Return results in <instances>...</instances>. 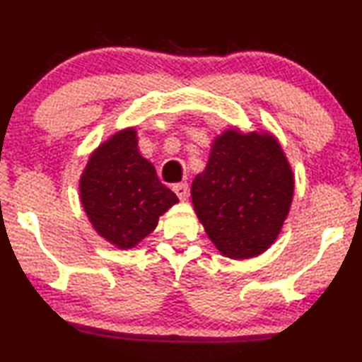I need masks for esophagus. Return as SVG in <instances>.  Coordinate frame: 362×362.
Masks as SVG:
<instances>
[{"label": "esophagus", "instance_id": "obj_1", "mask_svg": "<svg viewBox=\"0 0 362 362\" xmlns=\"http://www.w3.org/2000/svg\"><path fill=\"white\" fill-rule=\"evenodd\" d=\"M173 191L176 192V196L180 197L181 201H186L187 194H189V189H187L186 182H176V185H173Z\"/></svg>", "mask_w": 362, "mask_h": 362}]
</instances>
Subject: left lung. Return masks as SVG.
Instances as JSON below:
<instances>
[{
    "instance_id": "8db88e82",
    "label": "left lung",
    "mask_w": 362,
    "mask_h": 362,
    "mask_svg": "<svg viewBox=\"0 0 362 362\" xmlns=\"http://www.w3.org/2000/svg\"><path fill=\"white\" fill-rule=\"evenodd\" d=\"M295 175L269 130L226 128L211 143L191 199L207 237L224 257L254 259L270 249L288 217Z\"/></svg>"
}]
</instances>
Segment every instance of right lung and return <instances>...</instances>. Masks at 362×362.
Returning <instances> with one entry per match:
<instances>
[{
    "mask_svg": "<svg viewBox=\"0 0 362 362\" xmlns=\"http://www.w3.org/2000/svg\"><path fill=\"white\" fill-rule=\"evenodd\" d=\"M78 196L97 234L122 250L140 244L180 202L141 156L135 127L112 133L90 153L78 180Z\"/></svg>",
    "mask_w": 362,
    "mask_h": 362,
    "instance_id": "add662e5",
    "label": "right lung"
}]
</instances>
